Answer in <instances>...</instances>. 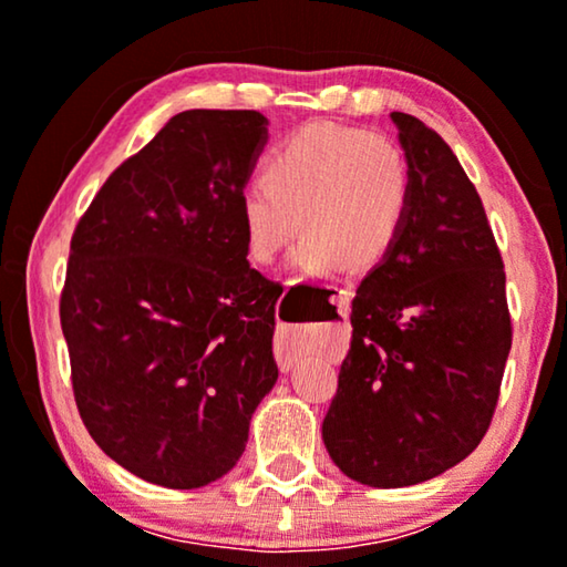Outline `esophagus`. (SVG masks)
I'll return each mask as SVG.
<instances>
[{
    "mask_svg": "<svg viewBox=\"0 0 567 567\" xmlns=\"http://www.w3.org/2000/svg\"><path fill=\"white\" fill-rule=\"evenodd\" d=\"M336 305L340 309V315H348V307H351V293L340 289L336 293ZM299 359H301V348L297 343H289V340H284V338L276 340V361H278V367H281V371L293 369V363H297Z\"/></svg>",
    "mask_w": 567,
    "mask_h": 567,
    "instance_id": "1",
    "label": "esophagus"
}]
</instances>
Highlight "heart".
I'll list each match as a JSON object with an SVG mask.
<instances>
[{
    "label": "heart",
    "instance_id": "1",
    "mask_svg": "<svg viewBox=\"0 0 567 567\" xmlns=\"http://www.w3.org/2000/svg\"><path fill=\"white\" fill-rule=\"evenodd\" d=\"M413 173L402 146L363 128L309 123L268 154L266 177L239 193L245 245L255 262H274L299 227L291 255L301 276L332 278L351 266L377 268L405 229Z\"/></svg>",
    "mask_w": 567,
    "mask_h": 567
}]
</instances>
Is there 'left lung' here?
<instances>
[{
  "instance_id": "8db88e82",
  "label": "left lung",
  "mask_w": 567,
  "mask_h": 567,
  "mask_svg": "<svg viewBox=\"0 0 567 567\" xmlns=\"http://www.w3.org/2000/svg\"><path fill=\"white\" fill-rule=\"evenodd\" d=\"M390 118L413 200L398 247L355 289L322 421L330 460L369 487L425 483L475 452L511 351L506 274L475 185L436 131Z\"/></svg>"
}]
</instances>
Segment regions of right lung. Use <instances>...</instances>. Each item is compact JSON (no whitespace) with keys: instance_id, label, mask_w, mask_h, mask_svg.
Here are the masks:
<instances>
[{"instance_id":"right-lung-1","label":"right lung","mask_w":567,"mask_h":567,"mask_svg":"<svg viewBox=\"0 0 567 567\" xmlns=\"http://www.w3.org/2000/svg\"><path fill=\"white\" fill-rule=\"evenodd\" d=\"M258 111H185L107 177L61 291L74 400L95 444L146 483L193 491L235 467L274 390V281L247 262L239 193Z\"/></svg>"}]
</instances>
